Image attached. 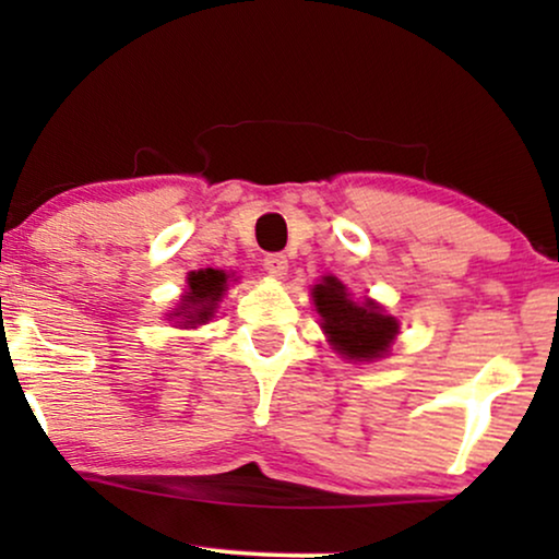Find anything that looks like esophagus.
<instances>
[{
    "label": "esophagus",
    "mask_w": 559,
    "mask_h": 559,
    "mask_svg": "<svg viewBox=\"0 0 559 559\" xmlns=\"http://www.w3.org/2000/svg\"><path fill=\"white\" fill-rule=\"evenodd\" d=\"M264 270L272 274V277H285L287 274V257L285 254H266L264 257Z\"/></svg>",
    "instance_id": "obj_1"
}]
</instances>
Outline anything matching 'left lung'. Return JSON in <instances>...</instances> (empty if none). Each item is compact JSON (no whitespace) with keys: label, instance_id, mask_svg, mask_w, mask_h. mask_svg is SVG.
<instances>
[{"label":"left lung","instance_id":"1","mask_svg":"<svg viewBox=\"0 0 559 559\" xmlns=\"http://www.w3.org/2000/svg\"><path fill=\"white\" fill-rule=\"evenodd\" d=\"M312 300L323 318L331 346L354 361L384 356L400 331L396 320L384 316L377 302L350 300L346 287L335 277H323L312 289Z\"/></svg>","mask_w":559,"mask_h":559}]
</instances>
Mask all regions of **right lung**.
<instances>
[{
	"instance_id": "1",
	"label": "right lung",
	"mask_w": 559,
	"mask_h": 559,
	"mask_svg": "<svg viewBox=\"0 0 559 559\" xmlns=\"http://www.w3.org/2000/svg\"><path fill=\"white\" fill-rule=\"evenodd\" d=\"M226 272L221 270H201L190 272V289L182 297V308L175 316L186 320V325H201L213 316V308L226 289Z\"/></svg>"
}]
</instances>
